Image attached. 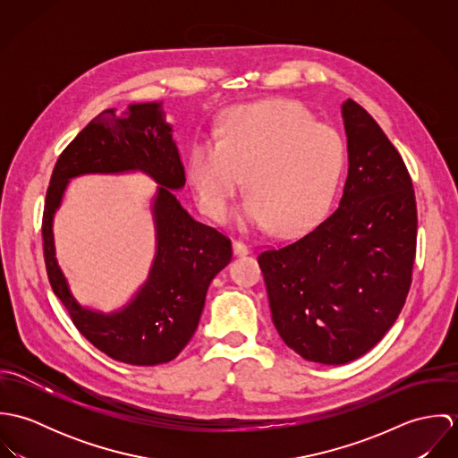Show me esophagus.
I'll return each mask as SVG.
<instances>
[{
	"label": "esophagus",
	"instance_id": "esophagus-1",
	"mask_svg": "<svg viewBox=\"0 0 458 458\" xmlns=\"http://www.w3.org/2000/svg\"><path fill=\"white\" fill-rule=\"evenodd\" d=\"M233 252H234V256H247L249 254V245H245L240 240H234L233 242Z\"/></svg>",
	"mask_w": 458,
	"mask_h": 458
}]
</instances>
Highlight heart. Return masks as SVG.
<instances>
[{
  "instance_id": "obj_1",
  "label": "heart",
  "mask_w": 458,
  "mask_h": 458,
  "mask_svg": "<svg viewBox=\"0 0 458 458\" xmlns=\"http://www.w3.org/2000/svg\"><path fill=\"white\" fill-rule=\"evenodd\" d=\"M345 158V140L335 127L318 123L296 100L273 98L229 111L218 139L192 148L189 178L200 209L224 220L245 174L250 196L243 222L296 233L327 209Z\"/></svg>"
}]
</instances>
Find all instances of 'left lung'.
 <instances>
[{
	"label": "left lung",
	"instance_id": "obj_1",
	"mask_svg": "<svg viewBox=\"0 0 458 458\" xmlns=\"http://www.w3.org/2000/svg\"><path fill=\"white\" fill-rule=\"evenodd\" d=\"M342 114L349 174L338 208L258 258L278 335L325 365L352 361L386 335L416 256V199L400 153L358 102L347 98Z\"/></svg>",
	"mask_w": 458,
	"mask_h": 458
}]
</instances>
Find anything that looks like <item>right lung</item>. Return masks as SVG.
Masks as SVG:
<instances>
[{
	"label": "right lung",
	"instance_id": "1",
	"mask_svg": "<svg viewBox=\"0 0 458 458\" xmlns=\"http://www.w3.org/2000/svg\"><path fill=\"white\" fill-rule=\"evenodd\" d=\"M160 104H135L116 118L113 109L93 118L62 151L46 194L42 242L47 276L66 312L98 351L129 365L174 360L196 333L206 291L231 258V240L194 220L170 191L185 185V167L164 122ZM142 170L160 185L154 203L157 258L150 278L122 313L82 310L69 294L54 258L52 215L70 177L89 172Z\"/></svg>",
	"mask_w": 458,
	"mask_h": 458
}]
</instances>
